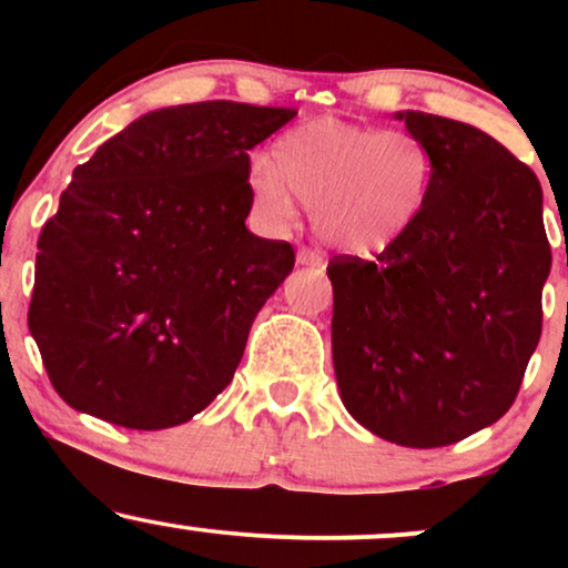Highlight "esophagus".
<instances>
[{
	"label": "esophagus",
	"instance_id": "obj_1",
	"mask_svg": "<svg viewBox=\"0 0 568 568\" xmlns=\"http://www.w3.org/2000/svg\"><path fill=\"white\" fill-rule=\"evenodd\" d=\"M296 264L298 266H310V270H325V258L321 251H312V247H302L296 253Z\"/></svg>",
	"mask_w": 568,
	"mask_h": 568
}]
</instances>
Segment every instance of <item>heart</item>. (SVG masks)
Segmentation results:
<instances>
[{
    "label": "heart",
    "mask_w": 568,
    "mask_h": 568,
    "mask_svg": "<svg viewBox=\"0 0 568 568\" xmlns=\"http://www.w3.org/2000/svg\"><path fill=\"white\" fill-rule=\"evenodd\" d=\"M435 181V154L408 130L321 116L285 130L272 160H253L251 194L266 221L285 226L296 196L317 237L338 251L379 253L419 224Z\"/></svg>",
    "instance_id": "b5f03b06"
}]
</instances>
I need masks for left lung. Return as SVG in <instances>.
I'll list each match as a JSON object with an SVG mask.
<instances>
[{
	"label": "left lung",
	"instance_id": "obj_1",
	"mask_svg": "<svg viewBox=\"0 0 568 568\" xmlns=\"http://www.w3.org/2000/svg\"><path fill=\"white\" fill-rule=\"evenodd\" d=\"M395 120L433 149V192L376 262L331 258V349L352 419L397 446L438 448L513 406L542 334L552 256L531 168L465 122Z\"/></svg>",
	"mask_w": 568,
	"mask_h": 568
}]
</instances>
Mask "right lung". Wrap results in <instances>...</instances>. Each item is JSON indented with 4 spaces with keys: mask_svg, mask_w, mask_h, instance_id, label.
<instances>
[{
    "mask_svg": "<svg viewBox=\"0 0 568 568\" xmlns=\"http://www.w3.org/2000/svg\"><path fill=\"white\" fill-rule=\"evenodd\" d=\"M293 109H154L74 168L39 234L29 331L71 408L128 429L184 425L243 361L293 247L245 226L251 152Z\"/></svg>",
    "mask_w": 568,
    "mask_h": 568,
    "instance_id": "obj_1",
    "label": "right lung"
}]
</instances>
